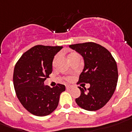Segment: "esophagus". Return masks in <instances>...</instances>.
<instances>
[{
	"label": "esophagus",
	"instance_id": "esophagus-1",
	"mask_svg": "<svg viewBox=\"0 0 132 132\" xmlns=\"http://www.w3.org/2000/svg\"><path fill=\"white\" fill-rule=\"evenodd\" d=\"M72 87L71 85H66V89H71Z\"/></svg>",
	"mask_w": 132,
	"mask_h": 132
}]
</instances>
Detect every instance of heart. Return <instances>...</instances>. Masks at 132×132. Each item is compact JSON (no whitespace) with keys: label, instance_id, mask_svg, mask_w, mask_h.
I'll return each mask as SVG.
<instances>
[{"label":"heart","instance_id":"b5f03b06","mask_svg":"<svg viewBox=\"0 0 132 132\" xmlns=\"http://www.w3.org/2000/svg\"><path fill=\"white\" fill-rule=\"evenodd\" d=\"M77 54H78V53H75V52H72V53H70V55H69V58H70V57H71L72 56H73V55H77ZM57 56H55V58H54V60H53V64H55V62H56V61H57ZM66 79H67V80H70V78H69V77H68V78H66Z\"/></svg>","mask_w":132,"mask_h":132}]
</instances>
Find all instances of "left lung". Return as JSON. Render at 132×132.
<instances>
[{
  "label": "left lung",
  "instance_id": "8db88e82",
  "mask_svg": "<svg viewBox=\"0 0 132 132\" xmlns=\"http://www.w3.org/2000/svg\"><path fill=\"white\" fill-rule=\"evenodd\" d=\"M80 53L85 66L79 76V83H89V88H81L77 104L87 111L99 110L109 101L114 94L118 80L117 63L110 51L93 42L70 45Z\"/></svg>",
  "mask_w": 132,
  "mask_h": 132
}]
</instances>
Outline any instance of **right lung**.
<instances>
[{
  "label": "right lung",
  "mask_w": 132,
  "mask_h": 132,
  "mask_svg": "<svg viewBox=\"0 0 132 132\" xmlns=\"http://www.w3.org/2000/svg\"><path fill=\"white\" fill-rule=\"evenodd\" d=\"M62 46L38 45L26 51L17 62L13 72V85L18 100L29 112L36 116L51 114L58 106L65 85L51 88L44 81L52 72L53 58Z\"/></svg>",
  "instance_id": "obj_1"
}]
</instances>
